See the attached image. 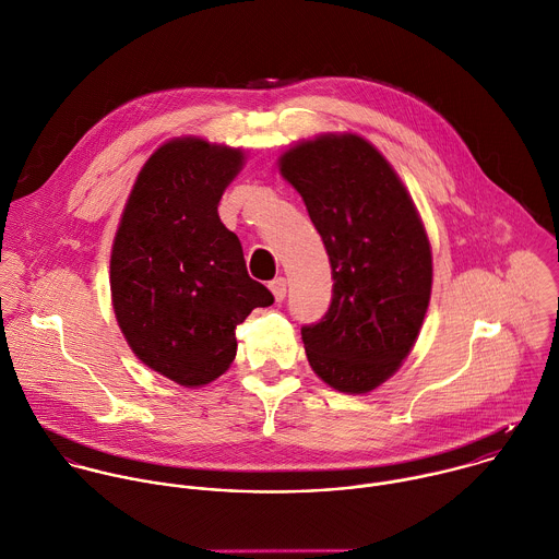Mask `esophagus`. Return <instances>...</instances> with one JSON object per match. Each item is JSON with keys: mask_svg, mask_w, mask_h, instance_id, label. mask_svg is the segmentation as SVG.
<instances>
[{"mask_svg": "<svg viewBox=\"0 0 559 559\" xmlns=\"http://www.w3.org/2000/svg\"><path fill=\"white\" fill-rule=\"evenodd\" d=\"M269 288H271V293H273V297H275L277 301H282V299L286 297V280H284V277H275V280L269 284Z\"/></svg>", "mask_w": 559, "mask_h": 559, "instance_id": "esophagus-1", "label": "esophagus"}]
</instances>
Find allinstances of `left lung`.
Masks as SVG:
<instances>
[{"label":"left lung","mask_w":559,"mask_h":559,"mask_svg":"<svg viewBox=\"0 0 559 559\" xmlns=\"http://www.w3.org/2000/svg\"><path fill=\"white\" fill-rule=\"evenodd\" d=\"M280 173L301 194L332 266L328 312L301 328L314 373L367 393L408 356L432 284L424 225L389 162L358 135L290 148Z\"/></svg>","instance_id":"left-lung-1"}]
</instances>
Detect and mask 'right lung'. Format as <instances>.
Segmentation results:
<instances>
[{
    "mask_svg": "<svg viewBox=\"0 0 559 559\" xmlns=\"http://www.w3.org/2000/svg\"><path fill=\"white\" fill-rule=\"evenodd\" d=\"M242 151L186 138L142 168L111 251L118 323L151 369L201 386L236 358V328L273 304L247 273L240 240L218 201L242 168Z\"/></svg>",
    "mask_w": 559,
    "mask_h": 559,
    "instance_id": "right-lung-1",
    "label": "right lung"
}]
</instances>
